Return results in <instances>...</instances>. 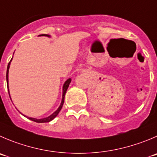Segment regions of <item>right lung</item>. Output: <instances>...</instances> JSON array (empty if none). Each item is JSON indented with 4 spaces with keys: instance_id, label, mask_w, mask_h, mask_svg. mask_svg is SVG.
Wrapping results in <instances>:
<instances>
[{
    "instance_id": "obj_1",
    "label": "right lung",
    "mask_w": 157,
    "mask_h": 157,
    "mask_svg": "<svg viewBox=\"0 0 157 157\" xmlns=\"http://www.w3.org/2000/svg\"><path fill=\"white\" fill-rule=\"evenodd\" d=\"M44 35V36H48L49 37V35ZM10 61H11V60H10ZM10 61L9 62L8 65H7V75H6V78H7V86H8V71H9V68H10ZM71 78H68V79L67 80L66 82H65V84H64V86H63V95H62V103H61V105L59 106V108L58 109L56 110V111H55V113H53V114L51 115V116H48V117L44 118V119H34V118H29V119H31V120L34 121V122H50V121H52L53 119H55V118L58 116V114H59V112L61 111V109H62V105H63V104H64V100H65V93H66V91H67V89H68V86H69V84H70V82H71ZM7 90L9 91L8 87H7ZM9 96H10V93H9Z\"/></svg>"
}]
</instances>
